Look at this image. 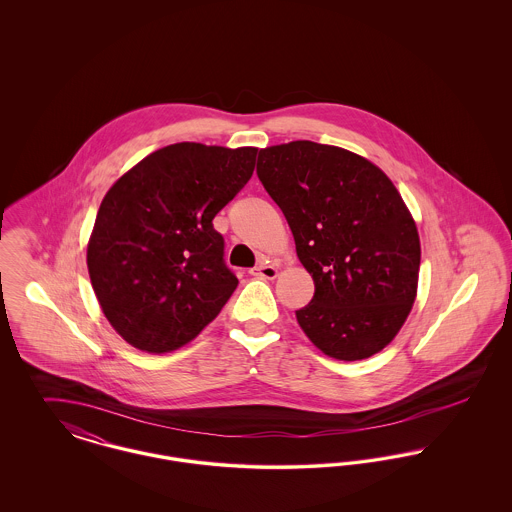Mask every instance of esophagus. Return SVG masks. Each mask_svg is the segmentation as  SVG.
I'll return each mask as SVG.
<instances>
[{
    "mask_svg": "<svg viewBox=\"0 0 512 512\" xmlns=\"http://www.w3.org/2000/svg\"><path fill=\"white\" fill-rule=\"evenodd\" d=\"M251 274H253L255 278H263V280H274V278L278 276V268L274 267V265L263 263V265H259V267L251 268Z\"/></svg>",
    "mask_w": 512,
    "mask_h": 512,
    "instance_id": "34e87169",
    "label": "esophagus"
}]
</instances>
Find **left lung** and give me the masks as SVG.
<instances>
[{
    "label": "left lung",
    "mask_w": 512,
    "mask_h": 512,
    "mask_svg": "<svg viewBox=\"0 0 512 512\" xmlns=\"http://www.w3.org/2000/svg\"><path fill=\"white\" fill-rule=\"evenodd\" d=\"M257 174L292 228L315 280L297 322L338 361L380 353L416 299L420 238L386 172L343 147L309 140L265 147Z\"/></svg>",
    "instance_id": "obj_1"
}]
</instances>
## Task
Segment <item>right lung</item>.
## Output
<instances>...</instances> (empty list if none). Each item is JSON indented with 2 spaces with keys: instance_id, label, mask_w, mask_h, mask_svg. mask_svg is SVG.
<instances>
[{
  "instance_id": "add662e5",
  "label": "right lung",
  "mask_w": 512,
  "mask_h": 512,
  "mask_svg": "<svg viewBox=\"0 0 512 512\" xmlns=\"http://www.w3.org/2000/svg\"><path fill=\"white\" fill-rule=\"evenodd\" d=\"M255 157L257 147L172 144L103 197L86 263L103 315L132 347L161 355L190 343L236 290L213 219Z\"/></svg>"
}]
</instances>
